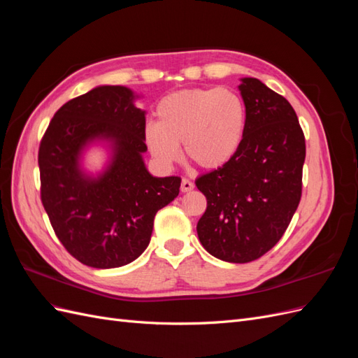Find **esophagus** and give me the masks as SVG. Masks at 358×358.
<instances>
[{
  "instance_id": "34e87169",
  "label": "esophagus",
  "mask_w": 358,
  "mask_h": 358,
  "mask_svg": "<svg viewBox=\"0 0 358 358\" xmlns=\"http://www.w3.org/2000/svg\"><path fill=\"white\" fill-rule=\"evenodd\" d=\"M191 189H194V183L189 179H182V182H180V191L182 192H188Z\"/></svg>"
}]
</instances>
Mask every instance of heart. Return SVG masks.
I'll return each mask as SVG.
<instances>
[{
    "label": "heart",
    "instance_id": "1",
    "mask_svg": "<svg viewBox=\"0 0 358 358\" xmlns=\"http://www.w3.org/2000/svg\"><path fill=\"white\" fill-rule=\"evenodd\" d=\"M157 124L145 128V143L158 164L180 157L204 170L221 169L239 152L248 124L242 96L229 88H192L171 92L157 106Z\"/></svg>",
    "mask_w": 358,
    "mask_h": 358
}]
</instances>
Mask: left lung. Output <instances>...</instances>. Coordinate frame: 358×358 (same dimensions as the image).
Masks as SVG:
<instances>
[{
	"instance_id": "obj_1",
	"label": "left lung",
	"mask_w": 358,
	"mask_h": 358,
	"mask_svg": "<svg viewBox=\"0 0 358 358\" xmlns=\"http://www.w3.org/2000/svg\"><path fill=\"white\" fill-rule=\"evenodd\" d=\"M239 91L248 109L242 148L196 180L208 200L199 239L227 263L254 262L284 236L300 203L306 157L297 115L282 95L255 78H242Z\"/></svg>"
}]
</instances>
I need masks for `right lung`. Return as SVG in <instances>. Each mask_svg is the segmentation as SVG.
Segmentation results:
<instances>
[{
	"label": "right lung",
	"mask_w": 358,
	"mask_h": 358,
	"mask_svg": "<svg viewBox=\"0 0 358 358\" xmlns=\"http://www.w3.org/2000/svg\"><path fill=\"white\" fill-rule=\"evenodd\" d=\"M137 99L127 86H95L61 107L40 143L43 206L64 248L90 267H121L142 255L157 212L179 194L180 178L146 169V112ZM95 144L108 161L92 173L83 157Z\"/></svg>",
	"instance_id": "obj_1"
}]
</instances>
